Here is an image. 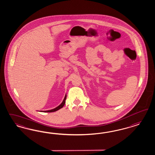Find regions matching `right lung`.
I'll return each instance as SVG.
<instances>
[{"mask_svg":"<svg viewBox=\"0 0 155 155\" xmlns=\"http://www.w3.org/2000/svg\"><path fill=\"white\" fill-rule=\"evenodd\" d=\"M66 98H67V95H65V97H64V100H63V102L61 103V104L60 105H59L58 107H57L56 108H55L54 109H51V110H45V111H43V112H54L58 110L59 109L62 108L63 107V106L64 105L65 103Z\"/></svg>","mask_w":155,"mask_h":155,"instance_id":"1","label":"right lung"}]
</instances>
